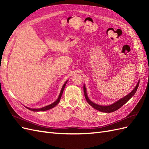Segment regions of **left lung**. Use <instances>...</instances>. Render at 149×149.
<instances>
[{
	"mask_svg": "<svg viewBox=\"0 0 149 149\" xmlns=\"http://www.w3.org/2000/svg\"><path fill=\"white\" fill-rule=\"evenodd\" d=\"M139 84V81L138 82L137 84L136 85V86L135 87V88L131 91V93H129V94H127V96H125V97L120 99V100H119V101L114 102V104H111V105L106 106H100V105L96 104L93 102L91 101H90L89 99L88 98V97L87 96L86 89V87H85L84 85V87H83V89H84V96H85V98H86V100L87 101V102L89 103V105H91L92 107H93L94 109H96L100 111L101 112H112L116 111L118 109H119V108H120L124 104H125L127 102L130 100V99L134 95L135 93H136V92L137 91V88H138Z\"/></svg>",
	"mask_w": 149,
	"mask_h": 149,
	"instance_id": "1",
	"label": "left lung"
}]
</instances>
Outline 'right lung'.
Masks as SVG:
<instances>
[{"label": "right lung", "mask_w": 149, "mask_h": 149, "mask_svg": "<svg viewBox=\"0 0 149 149\" xmlns=\"http://www.w3.org/2000/svg\"><path fill=\"white\" fill-rule=\"evenodd\" d=\"M66 83H67V81H66L65 83L63 84V87H62L61 90V92H60V95H59V96H58V98L57 99V100H56L55 102H54L53 103L51 104H49V105H48V106H45V107H42V108H39V109H32V108H29V107H25L27 108L28 109L31 110V111H47V110L52 109V108H53V107H55V106H56V105L58 104V102H60V99H61V96H62L63 92V90H64V89H65V86H66Z\"/></svg>", "instance_id": "right-lung-1"}]
</instances>
